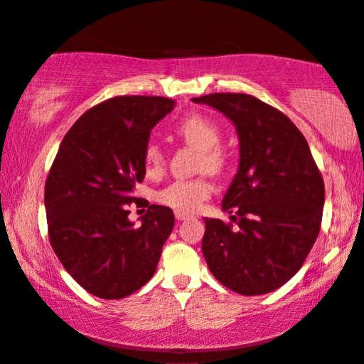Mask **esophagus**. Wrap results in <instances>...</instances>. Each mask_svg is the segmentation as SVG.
<instances>
[{"label": "esophagus", "instance_id": "1", "mask_svg": "<svg viewBox=\"0 0 364 364\" xmlns=\"http://www.w3.org/2000/svg\"><path fill=\"white\" fill-rule=\"evenodd\" d=\"M174 216H176V220H178V221L190 220V218H191L190 213H185V211H174Z\"/></svg>", "mask_w": 364, "mask_h": 364}]
</instances>
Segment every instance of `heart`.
I'll list each match as a JSON object with an SVG mask.
<instances>
[{"label":"heart","instance_id":"1","mask_svg":"<svg viewBox=\"0 0 364 364\" xmlns=\"http://www.w3.org/2000/svg\"><path fill=\"white\" fill-rule=\"evenodd\" d=\"M176 134L193 148L200 149L201 171H223L226 164V154L220 148L221 129L218 128L216 123L201 114H190L179 121ZM143 163L148 174H159L163 171L166 158L158 143L151 141L146 144L143 153ZM211 191V183L205 178L178 179L158 193V201L178 211H196L203 205V201L210 198Z\"/></svg>","mask_w":364,"mask_h":364}]
</instances>
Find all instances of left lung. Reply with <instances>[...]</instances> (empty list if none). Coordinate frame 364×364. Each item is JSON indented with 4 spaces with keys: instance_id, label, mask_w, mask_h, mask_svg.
Returning a JSON list of instances; mask_svg holds the SVG:
<instances>
[{
    "instance_id": "8db88e82",
    "label": "left lung",
    "mask_w": 364,
    "mask_h": 364,
    "mask_svg": "<svg viewBox=\"0 0 364 364\" xmlns=\"http://www.w3.org/2000/svg\"><path fill=\"white\" fill-rule=\"evenodd\" d=\"M236 126L240 166L223 198L232 223L205 218L203 255L231 291L271 293L301 268L321 228L324 183L308 141L287 114L251 95L193 98Z\"/></svg>"
}]
</instances>
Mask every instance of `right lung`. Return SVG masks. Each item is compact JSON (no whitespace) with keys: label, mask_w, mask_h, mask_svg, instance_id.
Returning <instances> with one entry per match:
<instances>
[{"label":"right lung","mask_w":364,"mask_h":364,"mask_svg":"<svg viewBox=\"0 0 364 364\" xmlns=\"http://www.w3.org/2000/svg\"><path fill=\"white\" fill-rule=\"evenodd\" d=\"M174 108L161 96H116L80 116L63 138L45 186L48 235L58 259L86 291L119 299L156 271L171 235V208L149 205L141 225L129 206L146 174L149 133Z\"/></svg>","instance_id":"obj_1"}]
</instances>
